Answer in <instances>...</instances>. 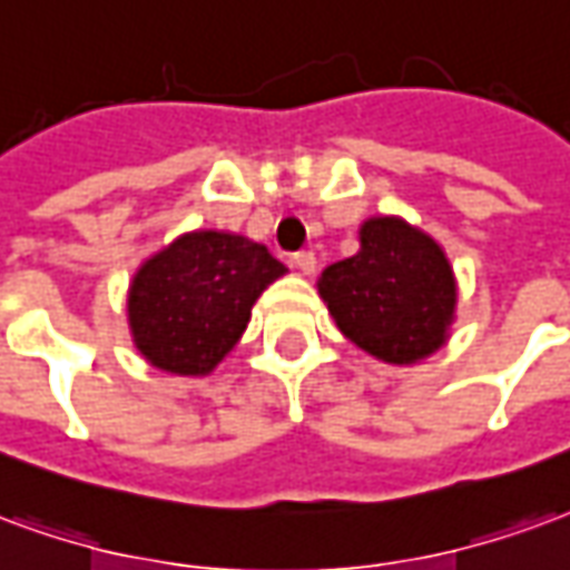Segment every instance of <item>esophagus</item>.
<instances>
[{"instance_id": "esophagus-1", "label": "esophagus", "mask_w": 570, "mask_h": 570, "mask_svg": "<svg viewBox=\"0 0 570 570\" xmlns=\"http://www.w3.org/2000/svg\"><path fill=\"white\" fill-rule=\"evenodd\" d=\"M294 267L301 269L303 276H313V273H315V255H313V252H297V255H294Z\"/></svg>"}]
</instances>
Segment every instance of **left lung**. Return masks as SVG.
Here are the masks:
<instances>
[{
  "instance_id": "obj_1",
  "label": "left lung",
  "mask_w": 570,
  "mask_h": 570,
  "mask_svg": "<svg viewBox=\"0 0 570 570\" xmlns=\"http://www.w3.org/2000/svg\"><path fill=\"white\" fill-rule=\"evenodd\" d=\"M358 243L315 282L343 336L385 364H416L446 346L459 285L443 245L397 215L367 218Z\"/></svg>"
}]
</instances>
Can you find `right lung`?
Here are the masks:
<instances>
[{"mask_svg":"<svg viewBox=\"0 0 570 570\" xmlns=\"http://www.w3.org/2000/svg\"><path fill=\"white\" fill-rule=\"evenodd\" d=\"M288 267L267 245L190 230L145 257L127 288V325L157 371L209 376L248 327L252 306Z\"/></svg>","mask_w":570,"mask_h":570,"instance_id":"right-lung-1","label":"right lung"}]
</instances>
